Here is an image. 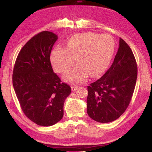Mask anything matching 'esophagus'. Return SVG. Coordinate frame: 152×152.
I'll return each mask as SVG.
<instances>
[{
	"instance_id": "34e87169",
	"label": "esophagus",
	"mask_w": 152,
	"mask_h": 152,
	"mask_svg": "<svg viewBox=\"0 0 152 152\" xmlns=\"http://www.w3.org/2000/svg\"><path fill=\"white\" fill-rule=\"evenodd\" d=\"M77 89H78V87L72 86V91H76Z\"/></svg>"
}]
</instances>
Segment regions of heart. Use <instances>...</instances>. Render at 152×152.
Segmentation results:
<instances>
[{"label": "heart", "instance_id": "b5f03b06", "mask_svg": "<svg viewBox=\"0 0 152 152\" xmlns=\"http://www.w3.org/2000/svg\"><path fill=\"white\" fill-rule=\"evenodd\" d=\"M115 49L112 38L108 34L93 33L78 34L68 40L66 48L56 47L51 53L54 69L64 72L75 62L78 64L64 75L66 81L79 83L88 77L96 76L104 72L112 60Z\"/></svg>", "mask_w": 152, "mask_h": 152}]
</instances>
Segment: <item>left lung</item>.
<instances>
[{"mask_svg":"<svg viewBox=\"0 0 152 152\" xmlns=\"http://www.w3.org/2000/svg\"><path fill=\"white\" fill-rule=\"evenodd\" d=\"M117 54L101 78L88 86L87 112L93 120L112 122L127 108L137 78V65L130 47L119 38Z\"/></svg>","mask_w":152,"mask_h":152,"instance_id":"obj_1","label":"left lung"}]
</instances>
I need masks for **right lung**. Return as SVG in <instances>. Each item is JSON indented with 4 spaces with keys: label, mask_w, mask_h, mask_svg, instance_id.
Wrapping results in <instances>:
<instances>
[{
    "label": "right lung",
    "mask_w": 152,
    "mask_h": 152,
    "mask_svg": "<svg viewBox=\"0 0 152 152\" xmlns=\"http://www.w3.org/2000/svg\"><path fill=\"white\" fill-rule=\"evenodd\" d=\"M57 39L50 31L35 35L19 51L13 71V86L23 112L44 127L62 119L64 101L71 93L51 64V51Z\"/></svg>",
    "instance_id": "add662e5"
}]
</instances>
